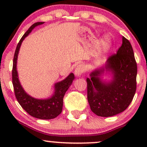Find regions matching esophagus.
<instances>
[{
  "label": "esophagus",
  "mask_w": 147,
  "mask_h": 147,
  "mask_svg": "<svg viewBox=\"0 0 147 147\" xmlns=\"http://www.w3.org/2000/svg\"><path fill=\"white\" fill-rule=\"evenodd\" d=\"M85 71V68H84V65L82 64H79L77 66V68L75 70V74L77 77H81V75L84 73V72Z\"/></svg>",
  "instance_id": "34e87169"
}]
</instances>
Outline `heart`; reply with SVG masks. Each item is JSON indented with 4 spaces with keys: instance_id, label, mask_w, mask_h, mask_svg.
I'll return each mask as SVG.
<instances>
[{
    "instance_id": "heart-1",
    "label": "heart",
    "mask_w": 147,
    "mask_h": 147,
    "mask_svg": "<svg viewBox=\"0 0 147 147\" xmlns=\"http://www.w3.org/2000/svg\"><path fill=\"white\" fill-rule=\"evenodd\" d=\"M111 45V40L108 36H105L102 38L99 45V51L100 52H105L109 50Z\"/></svg>"
}]
</instances>
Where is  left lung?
Returning <instances> with one entry per match:
<instances>
[{"label": "left lung", "instance_id": "8db88e82", "mask_svg": "<svg viewBox=\"0 0 147 147\" xmlns=\"http://www.w3.org/2000/svg\"><path fill=\"white\" fill-rule=\"evenodd\" d=\"M110 79L104 80V76ZM87 78L88 101L97 116L111 117L125 111L136 90L137 63L131 43L122 36L117 54L103 66L92 70Z\"/></svg>", "mask_w": 147, "mask_h": 147}]
</instances>
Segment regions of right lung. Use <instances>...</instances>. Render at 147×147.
<instances>
[{"instance_id":"obj_1","label":"right lung","mask_w":147,"mask_h":147,"mask_svg":"<svg viewBox=\"0 0 147 147\" xmlns=\"http://www.w3.org/2000/svg\"><path fill=\"white\" fill-rule=\"evenodd\" d=\"M43 23L44 22H37L34 23L24 34L18 43L13 61L12 84L16 99L22 108L28 114L38 119H51L57 117L61 113L64 95L75 79L74 74L71 72L63 80L55 83L54 85V92L50 97L45 99H36L25 92L20 83L17 71L18 55L22 42L31 33L34 28Z\"/></svg>"}]
</instances>
